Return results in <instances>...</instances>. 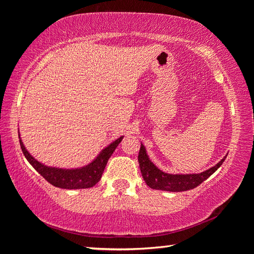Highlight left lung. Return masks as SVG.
<instances>
[{"label": "left lung", "mask_w": 254, "mask_h": 254, "mask_svg": "<svg viewBox=\"0 0 254 254\" xmlns=\"http://www.w3.org/2000/svg\"><path fill=\"white\" fill-rule=\"evenodd\" d=\"M226 156L216 163L212 168L203 171L200 174H168L158 168L154 163L150 160L144 145L141 143L139 151V166L141 174L145 184L150 188L158 189V190L166 191H186L194 189L204 180L207 179L216 171L222 163L224 162Z\"/></svg>", "instance_id": "obj_1"}]
</instances>
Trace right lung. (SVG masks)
I'll use <instances>...</instances> for the list:
<instances>
[{"label":"right lung","mask_w":254,"mask_h":254,"mask_svg":"<svg viewBox=\"0 0 254 254\" xmlns=\"http://www.w3.org/2000/svg\"><path fill=\"white\" fill-rule=\"evenodd\" d=\"M20 145L22 149V152L27 160L30 162L34 169L44 177L47 182L54 185L55 187L64 188V189H81V188H91L100 182L103 175V171L105 169V166L109 161L112 153L117 149L118 145L121 142L123 136H120L113 142L105 147L102 151L97 154V157L94 159L88 165L79 167V168H57V167L46 166L37 159H34L30 152L25 149L24 144L21 140L20 134Z\"/></svg>","instance_id":"right-lung-1"}]
</instances>
